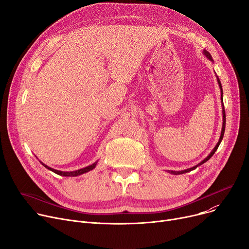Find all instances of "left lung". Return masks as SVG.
Here are the masks:
<instances>
[{
	"mask_svg": "<svg viewBox=\"0 0 249 249\" xmlns=\"http://www.w3.org/2000/svg\"><path fill=\"white\" fill-rule=\"evenodd\" d=\"M203 53H204V55L209 59V60H211L212 62H213V58H212V56H211V54L209 53V52L207 51V50H205L204 49V51H203ZM217 82H218V85H219V88H220V90H221V103H222V114H223V124H222V130H221V135H220V138H219V141L217 142V144H216V146L213 148V150L210 152V154H209L207 158L204 160H202L200 163H198L197 165H195V166H193V167H191V168H187V169H184V171H179V172H176V171H168V173H171L172 175H181V174H186V173H189V172H192V171H194V169H196L197 168L198 166H200L201 164H203V163H205L206 161H208L209 160H210L212 156H213V154L215 153V151L218 149V147H219V145H220V143H221V141H222V139H223V136H224V132H225V124H226V116H225V109H224V104H223V89H222V85H221V82H220V80H219V77L217 76Z\"/></svg>",
	"mask_w": 249,
	"mask_h": 249,
	"instance_id": "1",
	"label": "left lung"
}]
</instances>
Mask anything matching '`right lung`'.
<instances>
[{"label":"right lung","instance_id":"1","mask_svg":"<svg viewBox=\"0 0 249 249\" xmlns=\"http://www.w3.org/2000/svg\"><path fill=\"white\" fill-rule=\"evenodd\" d=\"M39 161H40V160H39ZM40 163H42V165L45 166L47 169H49V171L53 172L54 174H56V175H58V176H63V177H77V176H81V175H83V174H86V173L91 171V169H94V168L96 167L97 163H98V160H97L96 162H94L93 164H90V165L86 166V167L81 168V169H77V171H73V172H61V171H57V169H54V168H52V167H49L48 165L44 164V163L41 162V161H40Z\"/></svg>","mask_w":249,"mask_h":249}]
</instances>
